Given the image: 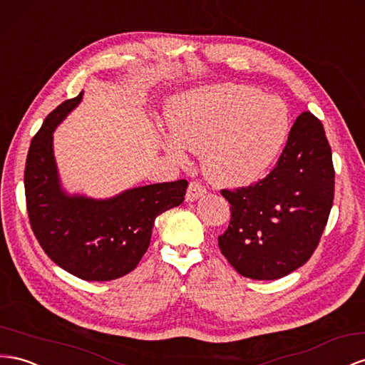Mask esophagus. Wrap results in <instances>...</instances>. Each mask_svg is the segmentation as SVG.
<instances>
[{"mask_svg": "<svg viewBox=\"0 0 365 365\" xmlns=\"http://www.w3.org/2000/svg\"><path fill=\"white\" fill-rule=\"evenodd\" d=\"M205 193H207V190H205V187H204L201 182H198V181H190V182H189V187H187L185 200H187V201H195V200L201 198V196L205 195Z\"/></svg>", "mask_w": 365, "mask_h": 365, "instance_id": "34e87169", "label": "esophagus"}]
</instances>
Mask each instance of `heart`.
<instances>
[{
  "mask_svg": "<svg viewBox=\"0 0 365 365\" xmlns=\"http://www.w3.org/2000/svg\"><path fill=\"white\" fill-rule=\"evenodd\" d=\"M175 136L165 144L182 160L185 148L202 153L209 178L221 185H245L270 169L290 133L284 101L258 88L220 84L184 93L170 103Z\"/></svg>",
  "mask_w": 365,
  "mask_h": 365,
  "instance_id": "1",
  "label": "heart"
}]
</instances>
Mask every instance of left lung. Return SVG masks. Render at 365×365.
Listing matches in <instances>:
<instances>
[{"label":"left lung","instance_id":"obj_1","mask_svg":"<svg viewBox=\"0 0 365 365\" xmlns=\"http://www.w3.org/2000/svg\"><path fill=\"white\" fill-rule=\"evenodd\" d=\"M230 222L218 245L245 278L279 279L310 259L334 198L331 149L322 123L302 112L274 169L247 187L222 189Z\"/></svg>","mask_w":365,"mask_h":365}]
</instances>
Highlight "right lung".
Instances as JSON below:
<instances>
[{"instance_id":"1","label":"right lung","mask_w":365,"mask_h":365,"mask_svg":"<svg viewBox=\"0 0 365 365\" xmlns=\"http://www.w3.org/2000/svg\"><path fill=\"white\" fill-rule=\"evenodd\" d=\"M83 92L47 115L29 147L24 190L32 232L56 265L84 281H112L132 272L150 245L156 216L184 201L187 181L150 184L112 200L67 196L58 182L52 133Z\"/></svg>"}]
</instances>
